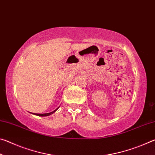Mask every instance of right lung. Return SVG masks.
I'll use <instances>...</instances> for the list:
<instances>
[{
	"label": "right lung",
	"mask_w": 155,
	"mask_h": 155,
	"mask_svg": "<svg viewBox=\"0 0 155 155\" xmlns=\"http://www.w3.org/2000/svg\"><path fill=\"white\" fill-rule=\"evenodd\" d=\"M58 108H59V107H58ZM58 108L54 110V111H52L51 113H47V114H33L34 115H38V116H48V115H51L52 114H53L54 111H56L58 109ZM32 114H33V113H32Z\"/></svg>",
	"instance_id": "add662e5"
}]
</instances>
